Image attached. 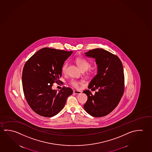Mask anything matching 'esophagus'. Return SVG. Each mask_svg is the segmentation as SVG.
I'll use <instances>...</instances> for the list:
<instances>
[{"label": "esophagus", "mask_w": 152, "mask_h": 152, "mask_svg": "<svg viewBox=\"0 0 152 152\" xmlns=\"http://www.w3.org/2000/svg\"><path fill=\"white\" fill-rule=\"evenodd\" d=\"M74 93L75 94H80L82 93V92L80 91H74Z\"/></svg>", "instance_id": "obj_1"}]
</instances>
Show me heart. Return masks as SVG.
I'll return each instance as SVG.
<instances>
[{"mask_svg": "<svg viewBox=\"0 0 152 152\" xmlns=\"http://www.w3.org/2000/svg\"><path fill=\"white\" fill-rule=\"evenodd\" d=\"M76 62L77 64V66L80 68L81 70H87L91 67V64L88 61L85 59L84 58H77L76 59ZM67 64H64L62 67V72L63 73H65L67 68ZM82 83V82L76 81V80H72L70 82V84L72 86L75 87H78V85L81 84Z\"/></svg>", "mask_w": 152, "mask_h": 152, "instance_id": "b5f03b06", "label": "heart"}]
</instances>
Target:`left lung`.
Segmentation results:
<instances>
[{
	"mask_svg": "<svg viewBox=\"0 0 152 152\" xmlns=\"http://www.w3.org/2000/svg\"><path fill=\"white\" fill-rule=\"evenodd\" d=\"M85 56L95 59L97 74L88 86L90 90L83 93L88 99L84 105L85 110L93 117H101L115 109L124 92V74L122 62L117 56L103 49L96 48L85 53Z\"/></svg>",
	"mask_w": 152,
	"mask_h": 152,
	"instance_id": "8db88e82",
	"label": "left lung"
}]
</instances>
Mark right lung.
Instances as JSON below:
<instances>
[{
	"label": "right lung",
	"mask_w": 152,
	"mask_h": 152,
	"mask_svg": "<svg viewBox=\"0 0 152 152\" xmlns=\"http://www.w3.org/2000/svg\"><path fill=\"white\" fill-rule=\"evenodd\" d=\"M72 51L44 48L26 61L22 72V85L25 99L38 115L52 117L63 109L67 97L72 94L69 87L53 90V83L60 82L62 67Z\"/></svg>",
	"instance_id": "add662e5"
}]
</instances>
